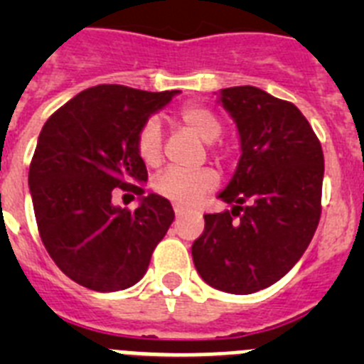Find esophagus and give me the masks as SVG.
<instances>
[{
  "mask_svg": "<svg viewBox=\"0 0 364 364\" xmlns=\"http://www.w3.org/2000/svg\"><path fill=\"white\" fill-rule=\"evenodd\" d=\"M173 208H175V215H176V218H180V217H182V215L186 213L184 208H180V205H173Z\"/></svg>",
  "mask_w": 364,
  "mask_h": 364,
  "instance_id": "1",
  "label": "esophagus"
}]
</instances>
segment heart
Returning a JSON list of instances; mask_svg holds the SVG:
<instances>
[{
    "label": "heart",
    "mask_w": 364,
    "mask_h": 364,
    "mask_svg": "<svg viewBox=\"0 0 364 364\" xmlns=\"http://www.w3.org/2000/svg\"><path fill=\"white\" fill-rule=\"evenodd\" d=\"M180 124L189 133L198 136L202 142H215L220 136L222 124L210 109L202 105H186L178 111ZM162 127L156 118H147L138 129L136 153L147 166H159L162 160ZM222 159V154H217ZM218 176L211 167H198L193 171L166 169L153 178V189L156 195L175 202L178 205H191L217 186Z\"/></svg>",
    "instance_id": "heart-1"
}]
</instances>
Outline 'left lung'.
<instances>
[{
    "label": "left lung",
    "instance_id": "8db88e82",
    "mask_svg": "<svg viewBox=\"0 0 364 364\" xmlns=\"http://www.w3.org/2000/svg\"><path fill=\"white\" fill-rule=\"evenodd\" d=\"M240 134L239 166L218 195L233 210L204 215L191 246L200 277L217 290H264L295 266L321 218L324 156L291 102L252 85L222 89Z\"/></svg>",
    "mask_w": 364,
    "mask_h": 364
}]
</instances>
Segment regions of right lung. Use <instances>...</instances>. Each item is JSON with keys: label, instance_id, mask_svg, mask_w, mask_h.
I'll use <instances>...</instances> for the list:
<instances>
[{"label": "right lung", "instance_id": "right-lung-1", "mask_svg": "<svg viewBox=\"0 0 364 364\" xmlns=\"http://www.w3.org/2000/svg\"><path fill=\"white\" fill-rule=\"evenodd\" d=\"M176 92L96 85L53 112L41 129L28 169L38 231L58 268L89 290L136 284L175 218L167 198L144 197L136 186L147 180L136 134ZM117 188L141 197L136 210L112 204Z\"/></svg>", "mask_w": 364, "mask_h": 364}]
</instances>
